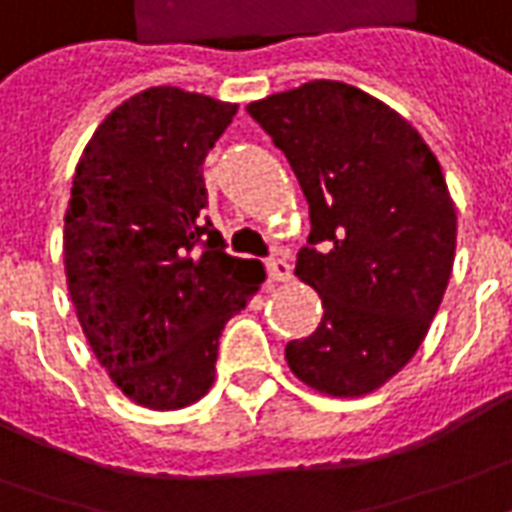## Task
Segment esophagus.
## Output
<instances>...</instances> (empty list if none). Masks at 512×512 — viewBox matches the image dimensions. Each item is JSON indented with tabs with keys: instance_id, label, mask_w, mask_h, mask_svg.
Returning <instances> with one entry per match:
<instances>
[{
	"instance_id": "1",
	"label": "esophagus",
	"mask_w": 512,
	"mask_h": 512,
	"mask_svg": "<svg viewBox=\"0 0 512 512\" xmlns=\"http://www.w3.org/2000/svg\"><path fill=\"white\" fill-rule=\"evenodd\" d=\"M266 271L274 282H285L291 277V263H288L285 257H268Z\"/></svg>"
}]
</instances>
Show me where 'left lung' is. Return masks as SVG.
I'll return each mask as SVG.
<instances>
[{
    "instance_id": "8db88e82",
    "label": "left lung",
    "mask_w": 512,
    "mask_h": 512,
    "mask_svg": "<svg viewBox=\"0 0 512 512\" xmlns=\"http://www.w3.org/2000/svg\"><path fill=\"white\" fill-rule=\"evenodd\" d=\"M246 110L310 205L296 277L324 318L288 341L285 360L321 393H371L416 355L452 274L457 216L441 163L396 110L346 82L313 80Z\"/></svg>"
}]
</instances>
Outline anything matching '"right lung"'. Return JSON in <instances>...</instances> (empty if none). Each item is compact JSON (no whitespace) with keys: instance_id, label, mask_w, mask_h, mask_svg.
<instances>
[{"instance_id":"right-lung-1","label":"right lung","mask_w":512,"mask_h":512,"mask_svg":"<svg viewBox=\"0 0 512 512\" xmlns=\"http://www.w3.org/2000/svg\"><path fill=\"white\" fill-rule=\"evenodd\" d=\"M235 110L149 88L99 124L77 163L63 232L71 302L110 380L149 410L205 396L224 324L266 280L199 216L205 157Z\"/></svg>"}]
</instances>
